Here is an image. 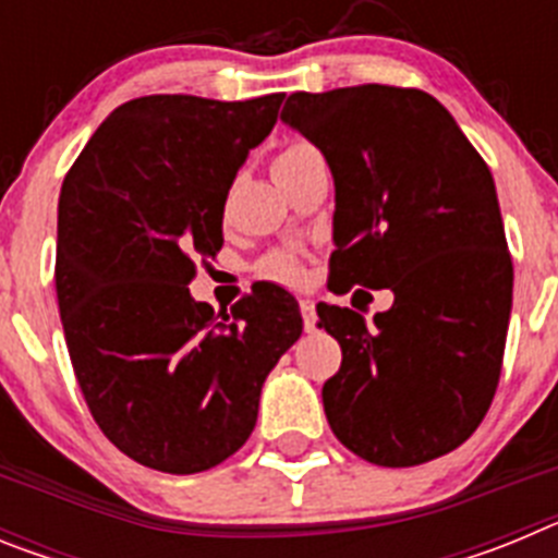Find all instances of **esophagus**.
I'll use <instances>...</instances> for the list:
<instances>
[{"instance_id":"1","label":"esophagus","mask_w":558,"mask_h":558,"mask_svg":"<svg viewBox=\"0 0 558 558\" xmlns=\"http://www.w3.org/2000/svg\"><path fill=\"white\" fill-rule=\"evenodd\" d=\"M299 307H302V318H304V329H315V304L310 302V299H302L299 302Z\"/></svg>"}]
</instances>
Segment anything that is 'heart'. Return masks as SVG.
<instances>
[{
  "label": "heart",
  "mask_w": 558,
  "mask_h": 558,
  "mask_svg": "<svg viewBox=\"0 0 558 558\" xmlns=\"http://www.w3.org/2000/svg\"><path fill=\"white\" fill-rule=\"evenodd\" d=\"M299 147H304V145H293L282 153H293V150H299ZM282 153H279V156H282ZM263 274L270 276V279H276V282L295 284V282H302L304 268H302V263H299V256H293L290 251H276V254L265 256L263 259Z\"/></svg>",
  "instance_id": "b5f03b06"
}]
</instances>
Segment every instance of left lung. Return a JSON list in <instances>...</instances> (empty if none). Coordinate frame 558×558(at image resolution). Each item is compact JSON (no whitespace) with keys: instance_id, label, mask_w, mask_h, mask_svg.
Wrapping results in <instances>:
<instances>
[{"instance_id":"left-lung-1","label":"left lung","mask_w":558,"mask_h":558,"mask_svg":"<svg viewBox=\"0 0 558 558\" xmlns=\"http://www.w3.org/2000/svg\"><path fill=\"white\" fill-rule=\"evenodd\" d=\"M282 122L335 179L329 284L391 288L374 324L318 304L340 343L324 413L377 466H416L461 447L500 379L514 268L495 179L436 97L366 83L288 97Z\"/></svg>"}]
</instances>
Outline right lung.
<instances>
[{"label": "right lung", "instance_id": "right-lung-1", "mask_svg": "<svg viewBox=\"0 0 558 558\" xmlns=\"http://www.w3.org/2000/svg\"><path fill=\"white\" fill-rule=\"evenodd\" d=\"M284 95H150L95 131L58 198L56 290L88 411L142 466L192 475L256 425L270 368L302 335L288 290L259 284L223 318L186 284L223 248V206Z\"/></svg>", "mask_w": 558, "mask_h": 558}]
</instances>
